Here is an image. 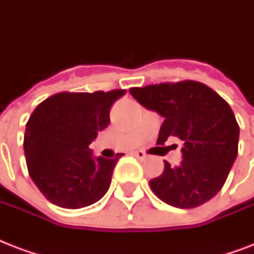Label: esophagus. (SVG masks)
I'll list each match as a JSON object with an SVG mask.
<instances>
[{
    "instance_id": "esophagus-1",
    "label": "esophagus",
    "mask_w": 254,
    "mask_h": 254,
    "mask_svg": "<svg viewBox=\"0 0 254 254\" xmlns=\"http://www.w3.org/2000/svg\"><path fill=\"white\" fill-rule=\"evenodd\" d=\"M133 154H134V157H137L138 159H146L147 158V155L145 154L143 151H134Z\"/></svg>"
}]
</instances>
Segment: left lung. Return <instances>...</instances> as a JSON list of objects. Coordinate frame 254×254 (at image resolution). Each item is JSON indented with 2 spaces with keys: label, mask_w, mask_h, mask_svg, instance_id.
<instances>
[{
  "label": "left lung",
  "mask_w": 254,
  "mask_h": 254,
  "mask_svg": "<svg viewBox=\"0 0 254 254\" xmlns=\"http://www.w3.org/2000/svg\"><path fill=\"white\" fill-rule=\"evenodd\" d=\"M142 107L163 117L157 143L175 137L183 142L182 161L150 181L153 192L177 208H195L224 186L236 161L240 127L224 99L197 81L130 88Z\"/></svg>",
  "instance_id": "8db88e82"
}]
</instances>
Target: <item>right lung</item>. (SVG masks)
<instances>
[{
	"label": "right lung",
	"mask_w": 254,
	"mask_h": 254,
	"mask_svg": "<svg viewBox=\"0 0 254 254\" xmlns=\"http://www.w3.org/2000/svg\"><path fill=\"white\" fill-rule=\"evenodd\" d=\"M125 92H62L35 108L26 124V163L35 186L53 204L83 208L107 193L123 154L115 159L95 157L89 145L109 125L112 104Z\"/></svg>",
	"instance_id": "right-lung-1"
}]
</instances>
